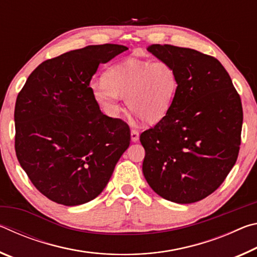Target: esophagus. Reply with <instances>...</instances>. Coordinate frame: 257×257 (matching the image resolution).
Wrapping results in <instances>:
<instances>
[{
  "label": "esophagus",
  "instance_id": "1",
  "mask_svg": "<svg viewBox=\"0 0 257 257\" xmlns=\"http://www.w3.org/2000/svg\"><path fill=\"white\" fill-rule=\"evenodd\" d=\"M130 136H132V141L134 143H136L139 141V133L137 130H132V133H130Z\"/></svg>",
  "mask_w": 257,
  "mask_h": 257
}]
</instances>
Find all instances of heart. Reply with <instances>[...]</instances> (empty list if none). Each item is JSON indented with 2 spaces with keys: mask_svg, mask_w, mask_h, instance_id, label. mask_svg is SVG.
<instances>
[{
  "mask_svg": "<svg viewBox=\"0 0 257 257\" xmlns=\"http://www.w3.org/2000/svg\"><path fill=\"white\" fill-rule=\"evenodd\" d=\"M178 90L177 72L167 61L128 59L108 68L92 86L93 97L106 113L120 110L119 97L143 122L156 124L170 111Z\"/></svg>",
  "mask_w": 257,
  "mask_h": 257,
  "instance_id": "heart-1",
  "label": "heart"
}]
</instances>
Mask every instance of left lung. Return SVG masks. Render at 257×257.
Here are the masks:
<instances>
[{
    "mask_svg": "<svg viewBox=\"0 0 257 257\" xmlns=\"http://www.w3.org/2000/svg\"><path fill=\"white\" fill-rule=\"evenodd\" d=\"M147 51L172 64L178 90L163 120L141 135L143 173L156 194L178 204L205 198L236 163L242 106L219 61L201 52L154 44Z\"/></svg>",
    "mask_w": 257,
    "mask_h": 257,
    "instance_id": "left-lung-1",
    "label": "left lung"
}]
</instances>
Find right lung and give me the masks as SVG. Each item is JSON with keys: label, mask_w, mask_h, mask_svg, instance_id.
Segmentation results:
<instances>
[{"label": "right lung", "mask_w": 257, "mask_h": 257, "mask_svg": "<svg viewBox=\"0 0 257 257\" xmlns=\"http://www.w3.org/2000/svg\"><path fill=\"white\" fill-rule=\"evenodd\" d=\"M127 50L90 45L46 60L17 97V158L51 201L76 206L97 197L129 147L128 124L103 114L89 86L99 64Z\"/></svg>", "instance_id": "add662e5"}]
</instances>
